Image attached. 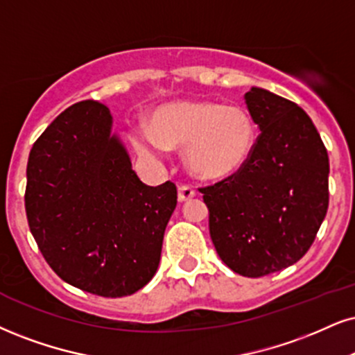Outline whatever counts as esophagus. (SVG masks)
I'll return each mask as SVG.
<instances>
[{
    "label": "esophagus",
    "mask_w": 355,
    "mask_h": 355,
    "mask_svg": "<svg viewBox=\"0 0 355 355\" xmlns=\"http://www.w3.org/2000/svg\"><path fill=\"white\" fill-rule=\"evenodd\" d=\"M194 196H196L194 187H191V186H179L178 198H179V200H181V202H187V200H191L192 198H194Z\"/></svg>",
    "instance_id": "1"
}]
</instances>
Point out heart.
Returning <instances> with one entry per match:
<instances>
[{"mask_svg": "<svg viewBox=\"0 0 355 355\" xmlns=\"http://www.w3.org/2000/svg\"><path fill=\"white\" fill-rule=\"evenodd\" d=\"M258 130L250 113L211 100H186L159 107L150 126L137 125L130 139L139 156L163 159L168 148H184V159L200 179L239 173L255 150Z\"/></svg>", "mask_w": 355, "mask_h": 355, "instance_id": "b5f03b06", "label": "heart"}]
</instances>
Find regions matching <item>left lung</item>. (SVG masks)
Masks as SVG:
<instances>
[{"label": "left lung", "mask_w": 355, "mask_h": 355, "mask_svg": "<svg viewBox=\"0 0 355 355\" xmlns=\"http://www.w3.org/2000/svg\"><path fill=\"white\" fill-rule=\"evenodd\" d=\"M245 103L260 128L248 163L199 189L222 261L248 278L265 277L304 257L329 205V157L303 108L252 87Z\"/></svg>", "instance_id": "obj_1"}]
</instances>
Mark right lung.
Returning a JSON list of instances; mask_svg holds the SVG:
<instances>
[{
  "instance_id": "right-lung-1",
  "label": "right lung",
  "mask_w": 355,
  "mask_h": 355,
  "mask_svg": "<svg viewBox=\"0 0 355 355\" xmlns=\"http://www.w3.org/2000/svg\"><path fill=\"white\" fill-rule=\"evenodd\" d=\"M112 125L94 100L60 113L29 153L24 202L39 250L65 283L121 298L155 277L178 191L139 181Z\"/></svg>"
}]
</instances>
